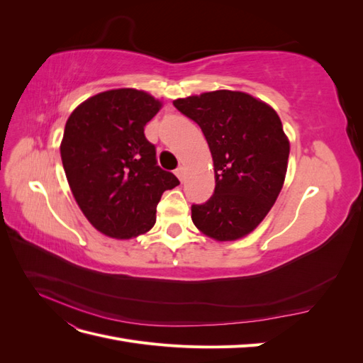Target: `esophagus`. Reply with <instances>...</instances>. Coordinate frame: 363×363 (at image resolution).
I'll list each match as a JSON object with an SVG mask.
<instances>
[{
	"label": "esophagus",
	"mask_w": 363,
	"mask_h": 363,
	"mask_svg": "<svg viewBox=\"0 0 363 363\" xmlns=\"http://www.w3.org/2000/svg\"><path fill=\"white\" fill-rule=\"evenodd\" d=\"M175 175H177L179 180L183 183V180H184V175H186V168H184V167H179L177 169H175Z\"/></svg>",
	"instance_id": "34e87169"
}]
</instances>
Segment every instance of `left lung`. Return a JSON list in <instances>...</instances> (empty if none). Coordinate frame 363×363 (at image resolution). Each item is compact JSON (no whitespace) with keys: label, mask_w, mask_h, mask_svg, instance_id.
Returning a JSON list of instances; mask_svg holds the SVG:
<instances>
[{"label":"left lung","mask_w":363,"mask_h":363,"mask_svg":"<svg viewBox=\"0 0 363 363\" xmlns=\"http://www.w3.org/2000/svg\"><path fill=\"white\" fill-rule=\"evenodd\" d=\"M174 106L200 125L215 169V192L192 204V221L206 236L236 240L268 215L283 188L289 140L267 103L238 91L179 98Z\"/></svg>","instance_id":"left-lung-1"}]
</instances>
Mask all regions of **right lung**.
<instances>
[{"label": "right lung", "mask_w": 363, "mask_h": 363, "mask_svg": "<svg viewBox=\"0 0 363 363\" xmlns=\"http://www.w3.org/2000/svg\"><path fill=\"white\" fill-rule=\"evenodd\" d=\"M160 107L144 91H106L87 98L65 125L60 156L69 188L89 223L108 238L147 233L162 194L180 184L159 167L144 135Z\"/></svg>", "instance_id": "1"}]
</instances>
